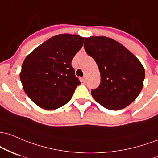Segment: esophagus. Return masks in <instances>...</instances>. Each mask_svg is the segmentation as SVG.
I'll list each match as a JSON object with an SVG mask.
<instances>
[{
    "label": "esophagus",
    "mask_w": 158,
    "mask_h": 158,
    "mask_svg": "<svg viewBox=\"0 0 158 158\" xmlns=\"http://www.w3.org/2000/svg\"><path fill=\"white\" fill-rule=\"evenodd\" d=\"M86 77H85V76H84V77H83L82 78H81V81H82L84 84V83H86Z\"/></svg>",
    "instance_id": "34e87169"
}]
</instances>
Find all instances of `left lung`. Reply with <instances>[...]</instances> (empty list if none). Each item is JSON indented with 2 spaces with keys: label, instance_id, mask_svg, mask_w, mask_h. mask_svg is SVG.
Returning <instances> with one entry per match:
<instances>
[{
  "label": "left lung",
  "instance_id": "8db88e82",
  "mask_svg": "<svg viewBox=\"0 0 158 158\" xmlns=\"http://www.w3.org/2000/svg\"><path fill=\"white\" fill-rule=\"evenodd\" d=\"M84 48L98 65L101 83L91 90L98 104L118 110L131 104L140 93L145 70L139 60L122 44L106 36L85 38Z\"/></svg>",
  "mask_w": 158,
  "mask_h": 158
}]
</instances>
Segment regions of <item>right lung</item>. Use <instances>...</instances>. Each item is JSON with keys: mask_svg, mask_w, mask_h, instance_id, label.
Masks as SVG:
<instances>
[{"mask_svg": "<svg viewBox=\"0 0 158 158\" xmlns=\"http://www.w3.org/2000/svg\"><path fill=\"white\" fill-rule=\"evenodd\" d=\"M84 38L60 34L37 47L24 60L20 79L24 92L39 107L57 109L72 98L81 84L72 60L82 48Z\"/></svg>", "mask_w": 158, "mask_h": 158, "instance_id": "right-lung-1", "label": "right lung"}]
</instances>
